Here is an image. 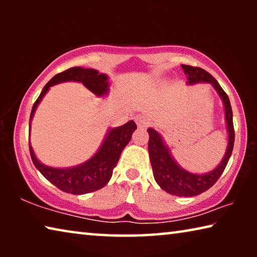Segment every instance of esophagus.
Here are the masks:
<instances>
[{"label": "esophagus", "instance_id": "1", "mask_svg": "<svg viewBox=\"0 0 257 257\" xmlns=\"http://www.w3.org/2000/svg\"><path fill=\"white\" fill-rule=\"evenodd\" d=\"M135 121H136V123L139 128H146L150 125V120L149 118H146L145 115H136Z\"/></svg>", "mask_w": 257, "mask_h": 257}]
</instances>
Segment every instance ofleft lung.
<instances>
[{
  "instance_id": "left-lung-1",
  "label": "left lung",
  "mask_w": 257,
  "mask_h": 257,
  "mask_svg": "<svg viewBox=\"0 0 257 257\" xmlns=\"http://www.w3.org/2000/svg\"><path fill=\"white\" fill-rule=\"evenodd\" d=\"M181 67L184 69L186 75L188 76L189 84L210 82L216 89V92L219 93L224 104L225 121H227L229 134L228 149L227 152H225L222 162L217 165L214 170L206 173V175H193V173L184 170L175 162L167 146L163 144V141L160 135L154 129H147L150 135L149 153L155 181L158 182L161 188L169 194L188 197L196 196V195L204 193V191L210 189L219 180L232 153L234 129L232 121V110L231 105H230L229 97L219 82L215 80V78L202 68L186 66V64H182Z\"/></svg>"
}]
</instances>
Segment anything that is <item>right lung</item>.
Here are the masks:
<instances>
[{"instance_id":"obj_1","label":"right lung","mask_w":257,"mask_h":257,"mask_svg":"<svg viewBox=\"0 0 257 257\" xmlns=\"http://www.w3.org/2000/svg\"><path fill=\"white\" fill-rule=\"evenodd\" d=\"M70 80L82 82V85L87 87L90 92L98 95V96L106 94L108 90L107 77L103 73H98V71L95 70V69H84L80 67L68 69L66 71L55 75L44 86L41 95L33 105L29 124L33 119L35 110H36L37 105L42 101V98L44 97L47 90L50 89V87L59 84V82ZM135 129H137V125L134 121H129V122L121 125L119 128L111 129L97 153L87 162L78 165L76 168L55 169L46 167L36 159L32 145L29 144L30 156H32L33 163L37 168V170L51 184H53L64 193H70L73 195L92 193V191L103 188L110 181L113 169L118 163L121 152L132 139V135L135 132Z\"/></svg>"}]
</instances>
